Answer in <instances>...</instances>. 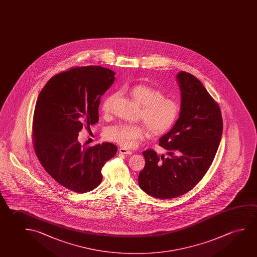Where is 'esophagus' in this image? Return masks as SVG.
Instances as JSON below:
<instances>
[{"mask_svg": "<svg viewBox=\"0 0 257 257\" xmlns=\"http://www.w3.org/2000/svg\"><path fill=\"white\" fill-rule=\"evenodd\" d=\"M119 153H121V154L123 155L133 154V152H132L131 150H126V149H124V148H120V149H119Z\"/></svg>", "mask_w": 257, "mask_h": 257, "instance_id": "esophagus-1", "label": "esophagus"}]
</instances>
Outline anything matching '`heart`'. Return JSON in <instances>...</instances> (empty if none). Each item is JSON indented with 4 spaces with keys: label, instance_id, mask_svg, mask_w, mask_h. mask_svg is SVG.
I'll return each instance as SVG.
<instances>
[{
    "label": "heart",
    "instance_id": "b5f03b06",
    "mask_svg": "<svg viewBox=\"0 0 257 257\" xmlns=\"http://www.w3.org/2000/svg\"><path fill=\"white\" fill-rule=\"evenodd\" d=\"M129 92L141 105L139 117L143 119L151 135H161L170 129L180 111L176 100L164 96L155 87L142 83L132 87ZM115 98L116 94H111L103 100L101 109L105 114L110 113ZM107 135L112 142L131 149L145 138L147 129L143 123H121L109 128Z\"/></svg>",
    "mask_w": 257,
    "mask_h": 257
}]
</instances>
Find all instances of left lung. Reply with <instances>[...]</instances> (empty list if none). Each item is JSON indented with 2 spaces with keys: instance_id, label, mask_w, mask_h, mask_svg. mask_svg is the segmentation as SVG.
<instances>
[{
  "instance_id": "obj_1",
  "label": "left lung",
  "mask_w": 257,
  "mask_h": 257,
  "mask_svg": "<svg viewBox=\"0 0 257 257\" xmlns=\"http://www.w3.org/2000/svg\"><path fill=\"white\" fill-rule=\"evenodd\" d=\"M181 111L174 126L159 139L168 157L153 150L143 151L145 166L139 185L150 196L177 198L193 189L209 169L222 135L221 109L201 82L181 71Z\"/></svg>"
}]
</instances>
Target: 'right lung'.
Masks as SVG:
<instances>
[{
	"label": "right lung",
	"instance_id": "obj_1",
	"mask_svg": "<svg viewBox=\"0 0 257 257\" xmlns=\"http://www.w3.org/2000/svg\"><path fill=\"white\" fill-rule=\"evenodd\" d=\"M114 81L108 68L72 67L49 80L38 96L34 149L48 174L72 191L84 193L99 185L103 166L117 151L112 143L85 147L77 141L83 126L99 121L100 98Z\"/></svg>",
	"mask_w": 257,
	"mask_h": 257
}]
</instances>
